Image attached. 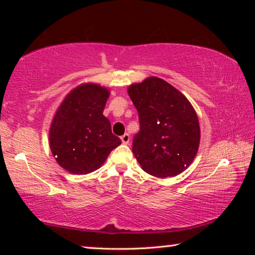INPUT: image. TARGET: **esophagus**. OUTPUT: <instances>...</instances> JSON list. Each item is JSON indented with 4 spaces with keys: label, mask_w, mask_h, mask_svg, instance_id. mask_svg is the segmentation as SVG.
<instances>
[{
    "label": "esophagus",
    "mask_w": 255,
    "mask_h": 255,
    "mask_svg": "<svg viewBox=\"0 0 255 255\" xmlns=\"http://www.w3.org/2000/svg\"><path fill=\"white\" fill-rule=\"evenodd\" d=\"M120 138H122L123 144H128L129 140H130V136H129L128 133H125V135H123Z\"/></svg>",
    "instance_id": "34e87169"
}]
</instances>
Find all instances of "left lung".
Instances as JSON below:
<instances>
[{
  "instance_id": "8db88e82",
  "label": "left lung",
  "mask_w": 255,
  "mask_h": 255,
  "mask_svg": "<svg viewBox=\"0 0 255 255\" xmlns=\"http://www.w3.org/2000/svg\"><path fill=\"white\" fill-rule=\"evenodd\" d=\"M128 94L139 119L132 153L141 169L158 178L183 172L200 141L199 122L188 99L158 77L132 84Z\"/></svg>"
}]
</instances>
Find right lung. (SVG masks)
I'll use <instances>...</instances> for the list:
<instances>
[{"label": "right lung", "mask_w": 255, "mask_h": 255, "mask_svg": "<svg viewBox=\"0 0 255 255\" xmlns=\"http://www.w3.org/2000/svg\"><path fill=\"white\" fill-rule=\"evenodd\" d=\"M108 97V90L100 85H80L56 112L49 131L50 148L59 165L71 173L98 170L122 144L103 116Z\"/></svg>", "instance_id": "right-lung-1"}]
</instances>
